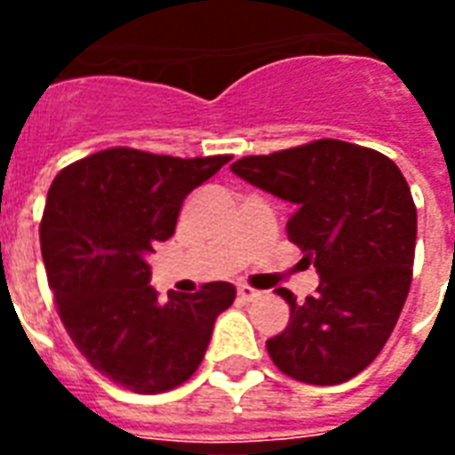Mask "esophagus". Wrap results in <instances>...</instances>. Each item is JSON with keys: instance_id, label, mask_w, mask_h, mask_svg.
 <instances>
[{"instance_id": "34e87169", "label": "esophagus", "mask_w": 455, "mask_h": 455, "mask_svg": "<svg viewBox=\"0 0 455 455\" xmlns=\"http://www.w3.org/2000/svg\"><path fill=\"white\" fill-rule=\"evenodd\" d=\"M259 295H262V292L255 291V288H250V285H238V299H241V302H255V299H259Z\"/></svg>"}]
</instances>
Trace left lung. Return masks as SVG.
Instances as JSON below:
<instances>
[{"label":"left lung","mask_w":455,"mask_h":455,"mask_svg":"<svg viewBox=\"0 0 455 455\" xmlns=\"http://www.w3.org/2000/svg\"><path fill=\"white\" fill-rule=\"evenodd\" d=\"M231 170L295 205L285 224L321 283L291 304V321L267 352L281 373L307 385H339L382 352L409 295L416 203L392 160L339 139L245 156Z\"/></svg>","instance_id":"8db88e82"}]
</instances>
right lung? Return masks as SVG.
<instances>
[{"mask_svg": "<svg viewBox=\"0 0 455 455\" xmlns=\"http://www.w3.org/2000/svg\"><path fill=\"white\" fill-rule=\"evenodd\" d=\"M231 156L172 157L130 146L68 164L53 179L39 245L56 311L82 356L137 395L184 385L214 318L235 299L224 281L157 302L148 257L177 227L188 193Z\"/></svg>", "mask_w": 455, "mask_h": 455, "instance_id": "obj_1", "label": "right lung"}]
</instances>
